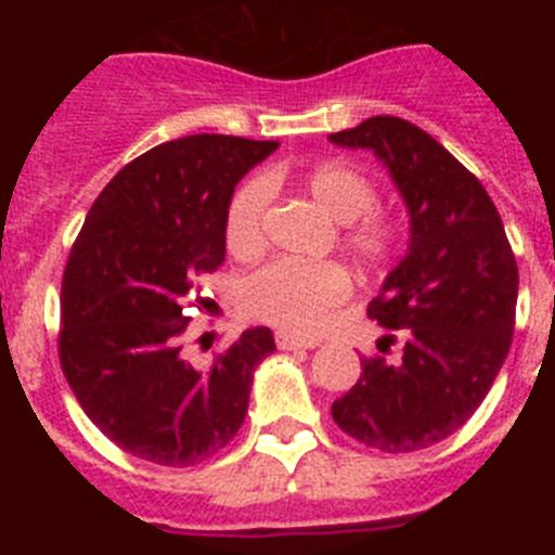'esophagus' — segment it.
Instances as JSON below:
<instances>
[{
	"label": "esophagus",
	"instance_id": "obj_1",
	"mask_svg": "<svg viewBox=\"0 0 555 555\" xmlns=\"http://www.w3.org/2000/svg\"><path fill=\"white\" fill-rule=\"evenodd\" d=\"M274 345L281 347V350H313V347H320V341H317V338L292 336V333H278V336H274Z\"/></svg>",
	"mask_w": 555,
	"mask_h": 555
}]
</instances>
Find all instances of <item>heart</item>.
I'll list each match as a JSON object with an SVG mask.
<instances>
[{"label":"heart","mask_w":555,"mask_h":555,"mask_svg":"<svg viewBox=\"0 0 555 555\" xmlns=\"http://www.w3.org/2000/svg\"><path fill=\"white\" fill-rule=\"evenodd\" d=\"M286 180L283 171L244 180L224 210V244L233 255H255L263 247V219L269 208V185ZM302 194L338 222V247L358 267L384 269L400 247V228L377 210V189L364 171L350 164L311 166L297 178ZM350 274L338 263L272 261L253 272L238 288L244 311L258 322L300 336H313L327 325L341 302L350 297Z\"/></svg>","instance_id":"b5f03b06"}]
</instances>
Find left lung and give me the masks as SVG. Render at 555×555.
I'll return each instance as SVG.
<instances>
[{
    "label": "left lung",
    "mask_w": 555,
    "mask_h": 555,
    "mask_svg": "<svg viewBox=\"0 0 555 555\" xmlns=\"http://www.w3.org/2000/svg\"><path fill=\"white\" fill-rule=\"evenodd\" d=\"M327 139L375 152L411 217L409 253L366 308L403 336V356L361 358V377L331 414L366 448H430L475 414L508 356L519 286L512 244L480 180L411 121L372 116Z\"/></svg>",
    "instance_id": "obj_1"
}]
</instances>
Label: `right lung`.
I'll list each match as a JSON object with an SVG mask.
<instances>
[{
	"label": "right lung",
	"instance_id": "obj_1",
	"mask_svg": "<svg viewBox=\"0 0 555 555\" xmlns=\"http://www.w3.org/2000/svg\"><path fill=\"white\" fill-rule=\"evenodd\" d=\"M278 141L185 135L152 146L102 189L68 253L61 366L88 420L135 459L191 467L222 450L247 414L253 372L274 338L249 327L210 366L183 352L197 278L224 261L235 183Z\"/></svg>",
	"mask_w": 555,
	"mask_h": 555
}]
</instances>
